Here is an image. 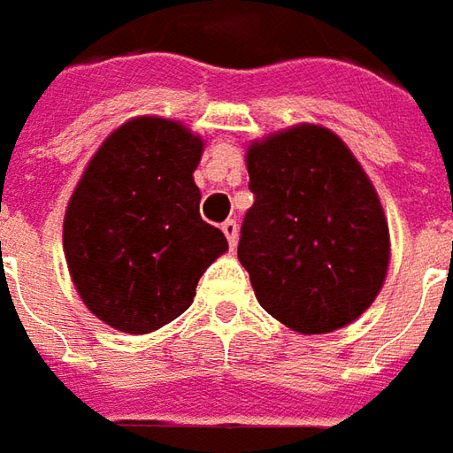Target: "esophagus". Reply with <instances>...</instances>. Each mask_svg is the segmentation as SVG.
Wrapping results in <instances>:
<instances>
[{"label":"esophagus","instance_id":"34e87169","mask_svg":"<svg viewBox=\"0 0 453 453\" xmlns=\"http://www.w3.org/2000/svg\"><path fill=\"white\" fill-rule=\"evenodd\" d=\"M221 232H224V236H226V242H229V246H236V239H239V224H236V219H226L224 224H221Z\"/></svg>","mask_w":453,"mask_h":453}]
</instances>
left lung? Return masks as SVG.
<instances>
[{
  "mask_svg": "<svg viewBox=\"0 0 453 453\" xmlns=\"http://www.w3.org/2000/svg\"><path fill=\"white\" fill-rule=\"evenodd\" d=\"M246 167L254 204L236 254L264 311L305 335L363 316L388 276L389 232L345 142L298 126L254 142Z\"/></svg>",
  "mask_w": 453,
  "mask_h": 453,
  "instance_id": "1",
  "label": "left lung"
}]
</instances>
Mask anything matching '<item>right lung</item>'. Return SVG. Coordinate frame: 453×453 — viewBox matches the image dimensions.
<instances>
[{
	"mask_svg": "<svg viewBox=\"0 0 453 453\" xmlns=\"http://www.w3.org/2000/svg\"><path fill=\"white\" fill-rule=\"evenodd\" d=\"M202 137L165 118H135L103 142L64 219L78 296L115 330L142 335L182 316L226 236L199 217L192 173Z\"/></svg>",
	"mask_w": 453,
	"mask_h": 453,
	"instance_id": "1",
	"label": "right lung"
}]
</instances>
